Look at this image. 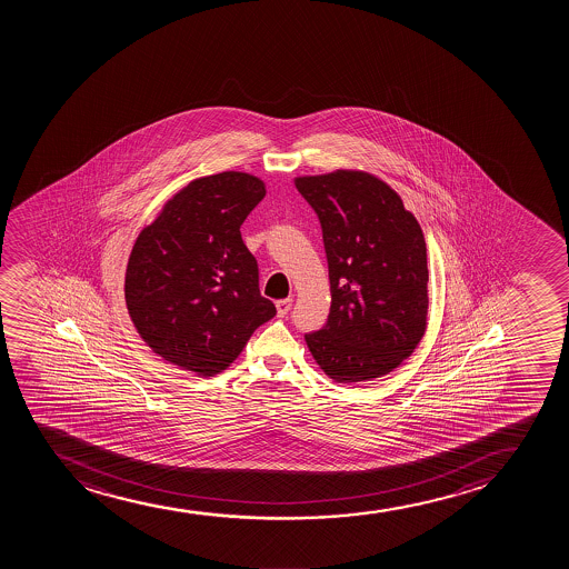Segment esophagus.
Segmentation results:
<instances>
[{
  "label": "esophagus",
  "mask_w": 569,
  "mask_h": 569,
  "mask_svg": "<svg viewBox=\"0 0 569 569\" xmlns=\"http://www.w3.org/2000/svg\"><path fill=\"white\" fill-rule=\"evenodd\" d=\"M290 308H292V298H284V300L277 301V313H279V317L288 315Z\"/></svg>",
  "instance_id": "esophagus-1"
}]
</instances>
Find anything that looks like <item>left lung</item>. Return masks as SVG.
Here are the masks:
<instances>
[{
  "label": "left lung",
  "mask_w": 569,
  "mask_h": 569,
  "mask_svg": "<svg viewBox=\"0 0 569 569\" xmlns=\"http://www.w3.org/2000/svg\"><path fill=\"white\" fill-rule=\"evenodd\" d=\"M296 188L319 216L332 295L325 327L306 333L309 351L340 383L386 376L427 327L423 231L372 174L338 170L296 178Z\"/></svg>",
  "instance_id": "obj_1"
}]
</instances>
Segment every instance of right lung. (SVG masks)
Returning <instances> with one entry per match:
<instances>
[{"mask_svg": "<svg viewBox=\"0 0 569 569\" xmlns=\"http://www.w3.org/2000/svg\"><path fill=\"white\" fill-rule=\"evenodd\" d=\"M260 178L220 172L188 183L132 247L124 300L142 340L172 365L214 376L274 317L241 226Z\"/></svg>", "mask_w": 569, "mask_h": 569, "instance_id": "obj_1", "label": "right lung"}]
</instances>
